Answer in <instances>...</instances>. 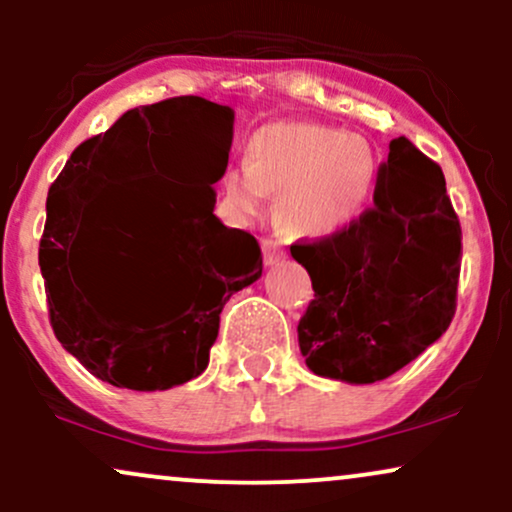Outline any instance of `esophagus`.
Returning a JSON list of instances; mask_svg holds the SVG:
<instances>
[{"mask_svg":"<svg viewBox=\"0 0 512 512\" xmlns=\"http://www.w3.org/2000/svg\"><path fill=\"white\" fill-rule=\"evenodd\" d=\"M262 255H264V264H276L279 260H284L286 250H284V245H281V240L264 238L262 240Z\"/></svg>","mask_w":512,"mask_h":512,"instance_id":"esophagus-1","label":"esophagus"}]
</instances>
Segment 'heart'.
<instances>
[{
	"instance_id": "heart-1",
	"label": "heart",
	"mask_w": 512,
	"mask_h": 512,
	"mask_svg": "<svg viewBox=\"0 0 512 512\" xmlns=\"http://www.w3.org/2000/svg\"><path fill=\"white\" fill-rule=\"evenodd\" d=\"M380 161L361 134L310 120H279L257 129L245 146V166L221 178L228 216L248 223L279 195V219L296 236L330 238L366 214Z\"/></svg>"
}]
</instances>
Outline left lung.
Returning a JSON list of instances; mask_svg holds the SVG:
<instances>
[{"instance_id": "obj_1", "label": "left lung", "mask_w": 512, "mask_h": 512, "mask_svg": "<svg viewBox=\"0 0 512 512\" xmlns=\"http://www.w3.org/2000/svg\"><path fill=\"white\" fill-rule=\"evenodd\" d=\"M315 298L298 322L305 363L322 378H390L450 327L462 228L443 170L407 137L390 142L373 207L330 238L296 240Z\"/></svg>"}]
</instances>
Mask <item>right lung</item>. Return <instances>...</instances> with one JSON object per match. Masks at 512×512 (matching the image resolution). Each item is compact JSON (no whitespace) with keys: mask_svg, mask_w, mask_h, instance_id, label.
Here are the masks:
<instances>
[{"mask_svg":"<svg viewBox=\"0 0 512 512\" xmlns=\"http://www.w3.org/2000/svg\"><path fill=\"white\" fill-rule=\"evenodd\" d=\"M231 139V108L199 96L166 98L127 110L108 132L81 142L52 182L38 250L50 325L103 383L146 392L197 378L223 305L262 276L257 240L214 216L211 185L226 173ZM144 174L171 182L152 188L133 238L115 239L119 217L90 214L104 194L102 180ZM115 247L130 261L161 268L169 291L137 297L115 290Z\"/></svg>","mask_w":512,"mask_h":512,"instance_id":"right-lung-1","label":"right lung"}]
</instances>
